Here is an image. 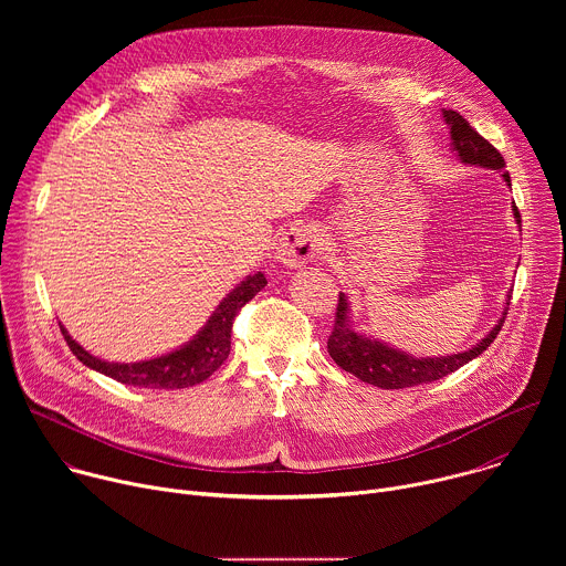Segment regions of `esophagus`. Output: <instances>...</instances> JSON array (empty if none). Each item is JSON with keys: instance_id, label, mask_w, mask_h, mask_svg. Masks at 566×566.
Returning <instances> with one entry per match:
<instances>
[{"instance_id": "esophagus-1", "label": "esophagus", "mask_w": 566, "mask_h": 566, "mask_svg": "<svg viewBox=\"0 0 566 566\" xmlns=\"http://www.w3.org/2000/svg\"><path fill=\"white\" fill-rule=\"evenodd\" d=\"M322 251V232L311 223L289 228L277 244V262L289 269L304 266Z\"/></svg>"}]
</instances>
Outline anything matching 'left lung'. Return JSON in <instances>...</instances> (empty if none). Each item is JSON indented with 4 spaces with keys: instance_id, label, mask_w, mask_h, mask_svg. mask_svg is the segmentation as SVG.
Listing matches in <instances>:
<instances>
[{
    "instance_id": "obj_1",
    "label": "left lung",
    "mask_w": 566,
    "mask_h": 566,
    "mask_svg": "<svg viewBox=\"0 0 566 566\" xmlns=\"http://www.w3.org/2000/svg\"><path fill=\"white\" fill-rule=\"evenodd\" d=\"M443 120L450 129L452 151L457 154L461 164L463 166H474V168L497 170V172H502L506 186L511 188V177L506 172L504 156L486 138L479 136L461 114H457L452 109H443ZM511 208H513L515 223L522 228V217H520V210H517L515 201H513ZM509 304H511V291L506 295L504 311H502V317L497 319V325L486 336H483L476 345H472L465 352L432 358V356H412L408 352H400L394 345H387L378 338H371V336L358 332L356 325H354V319H352V302L345 293H340L334 332L329 336L327 349H329V356L336 360L338 367L354 374L363 382L376 385L380 389L415 387V385H421V382L439 380V378L457 371L459 367H463L465 363H470L472 358H476V356L486 352L491 347V343L497 338V334L504 325Z\"/></svg>"
}]
</instances>
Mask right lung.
<instances>
[{"instance_id": "obj_1", "label": "right lung", "mask_w": 566, "mask_h": 566, "mask_svg": "<svg viewBox=\"0 0 566 566\" xmlns=\"http://www.w3.org/2000/svg\"><path fill=\"white\" fill-rule=\"evenodd\" d=\"M266 286V277L262 271L247 275L241 280L212 311L206 325L179 349H172L168 354H160L149 360L138 363H109L85 347H80L64 325L60 322L62 336L73 352V356L87 365L90 369L105 374L123 385L134 387H149V389H184L203 382L208 376H212L223 360L230 354V332H232V319L249 300H253L262 289Z\"/></svg>"}]
</instances>
